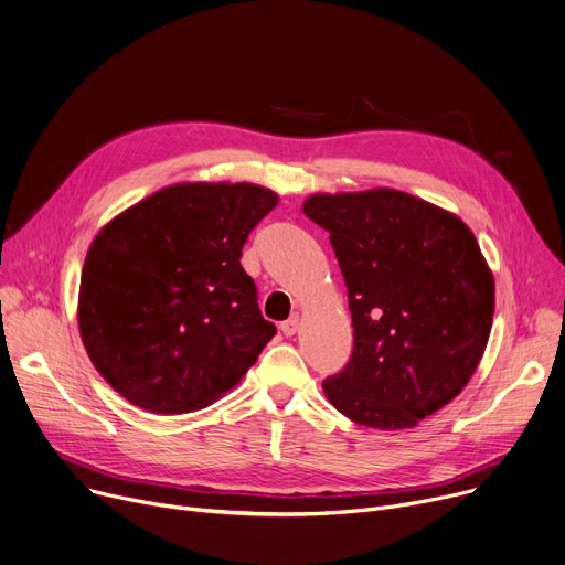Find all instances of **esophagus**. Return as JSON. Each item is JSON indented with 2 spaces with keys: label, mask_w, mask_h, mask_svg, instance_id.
<instances>
[{
  "label": "esophagus",
  "mask_w": 565,
  "mask_h": 565,
  "mask_svg": "<svg viewBox=\"0 0 565 565\" xmlns=\"http://www.w3.org/2000/svg\"><path fill=\"white\" fill-rule=\"evenodd\" d=\"M298 326H300V319H298V315H294V317H289L287 321L280 323V330H282L285 337H291V334L298 332Z\"/></svg>",
  "instance_id": "34e87169"
}]
</instances>
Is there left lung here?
Listing matches in <instances>:
<instances>
[{
  "instance_id": "obj_1",
  "label": "left lung",
  "mask_w": 565,
  "mask_h": 565,
  "mask_svg": "<svg viewBox=\"0 0 565 565\" xmlns=\"http://www.w3.org/2000/svg\"><path fill=\"white\" fill-rule=\"evenodd\" d=\"M302 212L330 233L353 315V355L326 398L366 427L418 425L484 355L495 285L480 244L452 212L388 188L312 194Z\"/></svg>"
}]
</instances>
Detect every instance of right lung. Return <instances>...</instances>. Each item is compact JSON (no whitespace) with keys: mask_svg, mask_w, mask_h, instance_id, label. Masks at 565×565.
Masks as SVG:
<instances>
[{"mask_svg":"<svg viewBox=\"0 0 565 565\" xmlns=\"http://www.w3.org/2000/svg\"><path fill=\"white\" fill-rule=\"evenodd\" d=\"M276 205V192L250 183H179L99 231L81 274L78 332L119 396L188 414L255 364L276 326L239 257Z\"/></svg>","mask_w":565,"mask_h":565,"instance_id":"right-lung-1","label":"right lung"}]
</instances>
